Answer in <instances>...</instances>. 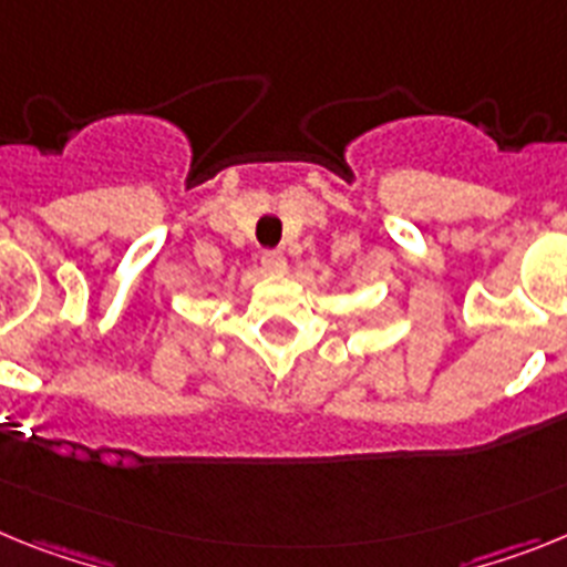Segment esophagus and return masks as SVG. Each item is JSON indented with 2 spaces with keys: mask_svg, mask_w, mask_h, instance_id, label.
<instances>
[{
  "mask_svg": "<svg viewBox=\"0 0 567 567\" xmlns=\"http://www.w3.org/2000/svg\"><path fill=\"white\" fill-rule=\"evenodd\" d=\"M285 265H288V259H285L282 250H265L262 254V268L268 274H279V270H285Z\"/></svg>",
  "mask_w": 567,
  "mask_h": 567,
  "instance_id": "1",
  "label": "esophagus"
}]
</instances>
